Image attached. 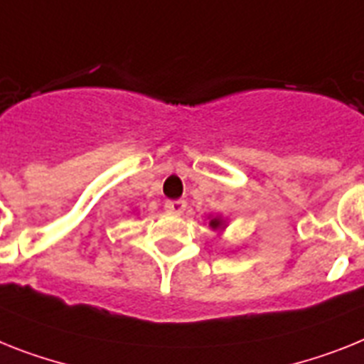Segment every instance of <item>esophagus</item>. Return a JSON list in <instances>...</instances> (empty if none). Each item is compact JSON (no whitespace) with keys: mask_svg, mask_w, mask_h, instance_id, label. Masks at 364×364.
I'll use <instances>...</instances> for the list:
<instances>
[{"mask_svg":"<svg viewBox=\"0 0 364 364\" xmlns=\"http://www.w3.org/2000/svg\"><path fill=\"white\" fill-rule=\"evenodd\" d=\"M164 209H166L168 213H172V215H181L183 210L187 209V203L183 200L166 201V203H164Z\"/></svg>","mask_w":364,"mask_h":364,"instance_id":"1","label":"esophagus"}]
</instances>
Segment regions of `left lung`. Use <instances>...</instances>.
I'll list each match as a JSON object with an SVG mask.
<instances>
[{"instance_id":"left-lung-1","label":"left lung","mask_w":364,"mask_h":364,"mask_svg":"<svg viewBox=\"0 0 364 364\" xmlns=\"http://www.w3.org/2000/svg\"><path fill=\"white\" fill-rule=\"evenodd\" d=\"M210 225H213V228H218V225H220V220H210Z\"/></svg>"}]
</instances>
